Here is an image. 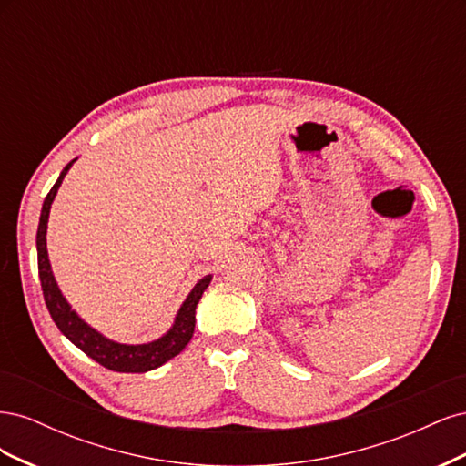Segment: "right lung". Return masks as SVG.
Here are the masks:
<instances>
[{"label": "right lung", "instance_id": "add662e5", "mask_svg": "<svg viewBox=\"0 0 466 466\" xmlns=\"http://www.w3.org/2000/svg\"><path fill=\"white\" fill-rule=\"evenodd\" d=\"M76 163L69 161L64 171L60 173L56 185L48 192L42 204L40 211V221H38V231H36V252H38V276H40V286L42 293H45V301L50 311L52 320L60 332L67 338L69 342L76 344L81 351H86L89 358H93L96 363H101L103 368L120 371V373H146L151 370H157L159 365L173 360L177 354L187 348L190 338L194 334V324H196V305H198L202 293L209 286L211 276H204L198 284L192 288L185 303L180 305L178 313L175 317L173 327L167 330L161 338L147 344H118L115 340H108L106 336L91 329L89 324L83 320L62 295L58 284H56L50 260H48V250H46V229H48V216L52 202L58 194V188L62 185L64 177L67 175L69 167Z\"/></svg>", "mask_w": 466, "mask_h": 466}]
</instances>
